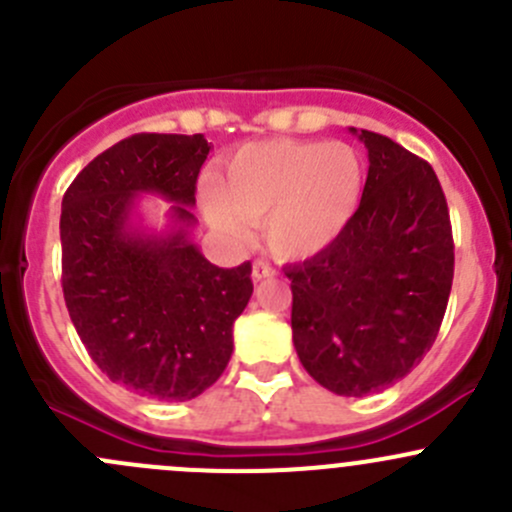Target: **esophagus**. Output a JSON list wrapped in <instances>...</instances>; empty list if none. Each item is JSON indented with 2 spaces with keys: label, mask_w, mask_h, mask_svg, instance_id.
I'll use <instances>...</instances> for the list:
<instances>
[{
  "label": "esophagus",
  "mask_w": 512,
  "mask_h": 512,
  "mask_svg": "<svg viewBox=\"0 0 512 512\" xmlns=\"http://www.w3.org/2000/svg\"><path fill=\"white\" fill-rule=\"evenodd\" d=\"M267 277H275V270H272L265 260H257L255 265H252V280L262 282V280H267Z\"/></svg>",
  "instance_id": "34e87169"
}]
</instances>
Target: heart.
Returning a JSON list of instances; mask_svg holds the SVG:
<instances>
[{"label": "heart", "mask_w": 512, "mask_h": 512, "mask_svg": "<svg viewBox=\"0 0 512 512\" xmlns=\"http://www.w3.org/2000/svg\"><path fill=\"white\" fill-rule=\"evenodd\" d=\"M364 190V165L347 143H245L223 160L220 180L205 178L198 198L205 220L237 247L262 223L267 247L289 262L312 260L352 223Z\"/></svg>", "instance_id": "heart-1"}]
</instances>
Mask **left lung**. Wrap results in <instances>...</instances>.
<instances>
[{"instance_id": "1", "label": "left lung", "mask_w": 512, "mask_h": 512, "mask_svg": "<svg viewBox=\"0 0 512 512\" xmlns=\"http://www.w3.org/2000/svg\"><path fill=\"white\" fill-rule=\"evenodd\" d=\"M349 131L369 153L359 208L329 250L285 275L307 374L339 396H366L404 379L436 342L453 235L431 165L379 133Z\"/></svg>"}]
</instances>
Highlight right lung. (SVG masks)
<instances>
[{"mask_svg":"<svg viewBox=\"0 0 512 512\" xmlns=\"http://www.w3.org/2000/svg\"><path fill=\"white\" fill-rule=\"evenodd\" d=\"M203 133H138L96 156L61 200V285L98 369L156 401H188L220 379L232 324L252 297L250 262L213 265L190 240ZM141 194L173 202L169 225H142Z\"/></svg>","mask_w":512,"mask_h":512,"instance_id":"add662e5","label":"right lung"}]
</instances>
